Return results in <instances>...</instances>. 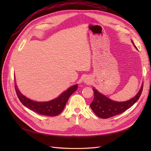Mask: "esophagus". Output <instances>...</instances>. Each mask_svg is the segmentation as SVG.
Here are the masks:
<instances>
[{
    "instance_id": "esophagus-1",
    "label": "esophagus",
    "mask_w": 151,
    "mask_h": 151,
    "mask_svg": "<svg viewBox=\"0 0 151 151\" xmlns=\"http://www.w3.org/2000/svg\"><path fill=\"white\" fill-rule=\"evenodd\" d=\"M91 78L89 77H86L84 78V83H86V84H89L91 83Z\"/></svg>"
}]
</instances>
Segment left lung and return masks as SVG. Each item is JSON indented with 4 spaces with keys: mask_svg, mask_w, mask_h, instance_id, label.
Segmentation results:
<instances>
[{
    "mask_svg": "<svg viewBox=\"0 0 151 151\" xmlns=\"http://www.w3.org/2000/svg\"><path fill=\"white\" fill-rule=\"evenodd\" d=\"M131 42L134 47L137 48L133 41L131 40ZM93 89L94 91V99L90 104L91 108L98 117L101 118H108L120 115L133 106L138 101L140 96L143 89V84H142L137 94L134 98L126 101L118 102L113 101L99 93L94 88Z\"/></svg>",
    "mask_w": 151,
    "mask_h": 151,
    "instance_id": "1",
    "label": "left lung"
}]
</instances>
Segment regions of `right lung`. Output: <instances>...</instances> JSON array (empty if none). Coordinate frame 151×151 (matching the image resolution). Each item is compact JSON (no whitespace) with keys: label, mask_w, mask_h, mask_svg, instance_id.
I'll return each instance as SVG.
<instances>
[{"label":"right lung","mask_w":151,"mask_h":151,"mask_svg":"<svg viewBox=\"0 0 151 151\" xmlns=\"http://www.w3.org/2000/svg\"><path fill=\"white\" fill-rule=\"evenodd\" d=\"M78 85L72 86L59 95V96L49 101L39 102L31 100L22 94L15 83V89L18 98L24 106L40 115L54 116L59 115L64 109L68 98L77 89Z\"/></svg>","instance_id":"1"}]
</instances>
